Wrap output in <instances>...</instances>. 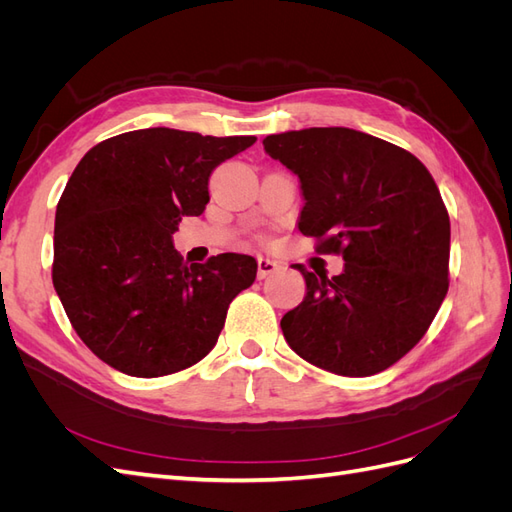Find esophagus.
Wrapping results in <instances>:
<instances>
[{
  "instance_id": "esophagus-1",
  "label": "esophagus",
  "mask_w": 512,
  "mask_h": 512,
  "mask_svg": "<svg viewBox=\"0 0 512 512\" xmlns=\"http://www.w3.org/2000/svg\"><path fill=\"white\" fill-rule=\"evenodd\" d=\"M277 269H280V265H277L275 260H271V258H258V277L260 280H265V277H269L271 273H275Z\"/></svg>"
}]
</instances>
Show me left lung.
Masks as SVG:
<instances>
[{"label": "left lung", "instance_id": "8db88e82", "mask_svg": "<svg viewBox=\"0 0 512 512\" xmlns=\"http://www.w3.org/2000/svg\"><path fill=\"white\" fill-rule=\"evenodd\" d=\"M265 151L301 181L299 230L327 277L303 265L307 294L282 318L288 346L339 376H374L427 333L448 290L451 222L436 181L410 151L350 128L271 134Z\"/></svg>", "mask_w": 512, "mask_h": 512}]
</instances>
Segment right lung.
<instances>
[{
	"mask_svg": "<svg viewBox=\"0 0 512 512\" xmlns=\"http://www.w3.org/2000/svg\"><path fill=\"white\" fill-rule=\"evenodd\" d=\"M254 143L147 128L106 138L74 168L55 213L53 286L100 361L158 378L211 352L258 265L230 252L188 265L173 235L205 211L213 168Z\"/></svg>",
	"mask_w": 512,
	"mask_h": 512,
	"instance_id": "right-lung-1",
	"label": "right lung"
}]
</instances>
